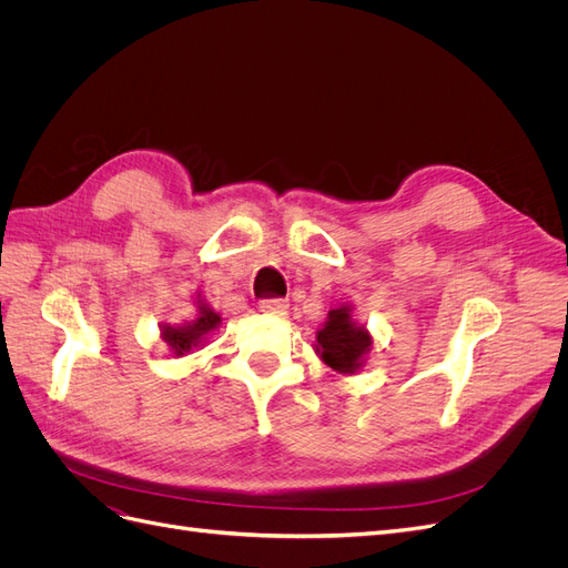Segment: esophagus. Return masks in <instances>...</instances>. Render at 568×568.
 <instances>
[{
  "label": "esophagus",
  "instance_id": "34e87169",
  "mask_svg": "<svg viewBox=\"0 0 568 568\" xmlns=\"http://www.w3.org/2000/svg\"><path fill=\"white\" fill-rule=\"evenodd\" d=\"M257 307H261V313H265V315H284L286 313V303L282 298H263L261 303H257Z\"/></svg>",
  "mask_w": 568,
  "mask_h": 568
}]
</instances>
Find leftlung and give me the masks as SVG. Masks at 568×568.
<instances>
[{
	"label": "left lung",
	"instance_id": "1",
	"mask_svg": "<svg viewBox=\"0 0 568 568\" xmlns=\"http://www.w3.org/2000/svg\"><path fill=\"white\" fill-rule=\"evenodd\" d=\"M317 353L324 365L338 374H355L369 353L372 336L365 326H357L351 317V307L341 305L329 313L324 329L317 332Z\"/></svg>",
	"mask_w": 568,
	"mask_h": 568
}]
</instances>
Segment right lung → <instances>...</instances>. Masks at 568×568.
Masks as SVG:
<instances>
[{"instance_id":"add662e5","label":"right lung","mask_w":568,"mask_h":568,"mask_svg":"<svg viewBox=\"0 0 568 568\" xmlns=\"http://www.w3.org/2000/svg\"><path fill=\"white\" fill-rule=\"evenodd\" d=\"M220 315L213 311L211 305H205L203 301H199V315L196 320L180 324V326H170L165 324L161 329L163 341L168 343L170 348H173L175 355H184L192 348L201 346V341L209 336L211 332H215L220 326Z\"/></svg>"}]
</instances>
